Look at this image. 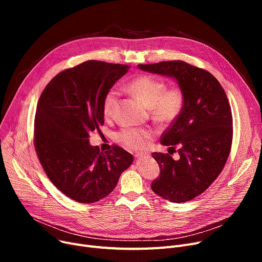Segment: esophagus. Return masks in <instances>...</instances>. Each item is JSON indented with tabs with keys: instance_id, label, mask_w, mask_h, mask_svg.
Here are the masks:
<instances>
[{
	"instance_id": "esophagus-1",
	"label": "esophagus",
	"mask_w": 262,
	"mask_h": 262,
	"mask_svg": "<svg viewBox=\"0 0 262 262\" xmlns=\"http://www.w3.org/2000/svg\"><path fill=\"white\" fill-rule=\"evenodd\" d=\"M135 156H136V158L141 159V158H145V157H147V156H148V154H147V153H137Z\"/></svg>"
}]
</instances>
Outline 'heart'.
Returning a JSON list of instances; mask_svg holds the SVG:
<instances>
[{
  "label": "heart",
  "instance_id": "obj_1",
  "mask_svg": "<svg viewBox=\"0 0 262 262\" xmlns=\"http://www.w3.org/2000/svg\"><path fill=\"white\" fill-rule=\"evenodd\" d=\"M127 90L150 109L153 118L160 123H170L181 115L185 105V92L180 87L167 89L162 79L140 75L132 79L126 85ZM119 100V91L109 89L103 99V115L112 118ZM153 133L145 128L128 127L117 134L118 140L132 149L144 148L152 139Z\"/></svg>",
  "mask_w": 262,
  "mask_h": 262
}]
</instances>
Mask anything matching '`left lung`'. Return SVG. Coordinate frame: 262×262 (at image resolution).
I'll use <instances>...</instances> for the list:
<instances>
[{"label":"left lung","instance_id":"obj_1","mask_svg":"<svg viewBox=\"0 0 262 262\" xmlns=\"http://www.w3.org/2000/svg\"><path fill=\"white\" fill-rule=\"evenodd\" d=\"M142 71L169 76L185 92L181 115L163 133L161 144L175 149L180 159L153 153L160 175L152 190L172 203L193 200L222 172L232 141V116L226 93L217 79L204 69L182 60L138 64Z\"/></svg>","mask_w":262,"mask_h":262}]
</instances>
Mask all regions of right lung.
Segmentation results:
<instances>
[{"mask_svg":"<svg viewBox=\"0 0 262 262\" xmlns=\"http://www.w3.org/2000/svg\"><path fill=\"white\" fill-rule=\"evenodd\" d=\"M129 67L88 60L55 76L41 93L35 117V147L50 181L78 203L112 192L134 157L115 145L100 152L89 134L104 124L103 99Z\"/></svg>","mask_w":262,"mask_h":262,"instance_id":"1","label":"right lung"}]
</instances>
